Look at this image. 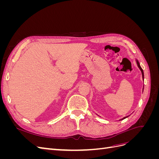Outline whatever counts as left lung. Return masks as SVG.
Segmentation results:
<instances>
[{"label": "left lung", "mask_w": 159, "mask_h": 159, "mask_svg": "<svg viewBox=\"0 0 159 159\" xmlns=\"http://www.w3.org/2000/svg\"><path fill=\"white\" fill-rule=\"evenodd\" d=\"M135 61H136V62H137V66H138V68H139V70H141V74H142V77H143V80H144V73H143V69L141 68V66H140V64H139V61L137 60V59H135ZM143 89H144V87H143ZM129 116H127V117H123V119H121L119 120V121H121V120H123V119H125V118H127V117H128Z\"/></svg>", "instance_id": "8db88e82"}]
</instances>
